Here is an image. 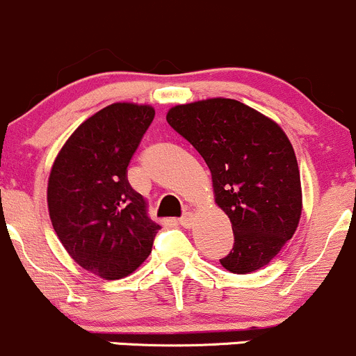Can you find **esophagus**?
I'll return each instance as SVG.
<instances>
[{
	"label": "esophagus",
	"instance_id": "1",
	"mask_svg": "<svg viewBox=\"0 0 356 356\" xmlns=\"http://www.w3.org/2000/svg\"><path fill=\"white\" fill-rule=\"evenodd\" d=\"M193 221H194V214L193 213H186L184 216H182L181 220H179V222H181V225L184 226V228H191V226H193Z\"/></svg>",
	"mask_w": 356,
	"mask_h": 356
}]
</instances>
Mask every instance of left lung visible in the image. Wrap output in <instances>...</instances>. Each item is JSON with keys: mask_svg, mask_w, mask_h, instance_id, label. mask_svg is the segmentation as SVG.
Listing matches in <instances>:
<instances>
[{"mask_svg": "<svg viewBox=\"0 0 356 356\" xmlns=\"http://www.w3.org/2000/svg\"><path fill=\"white\" fill-rule=\"evenodd\" d=\"M167 121L204 159L214 201L232 221L226 270H260L298 229L302 211L294 148L282 128L247 104L211 97L169 109Z\"/></svg>", "mask_w": 356, "mask_h": 356, "instance_id": "left-lung-1", "label": "left lung"}]
</instances>
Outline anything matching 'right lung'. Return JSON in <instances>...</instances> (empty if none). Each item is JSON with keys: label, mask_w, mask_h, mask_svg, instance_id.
Returning <instances> with one entry per match:
<instances>
[{"label": "right lung", "mask_w": 356, "mask_h": 356, "mask_svg": "<svg viewBox=\"0 0 356 356\" xmlns=\"http://www.w3.org/2000/svg\"><path fill=\"white\" fill-rule=\"evenodd\" d=\"M154 116L148 104H109L77 127L50 170L47 202L58 240L101 279L134 273L160 229L127 177Z\"/></svg>", "instance_id": "obj_1"}]
</instances>
